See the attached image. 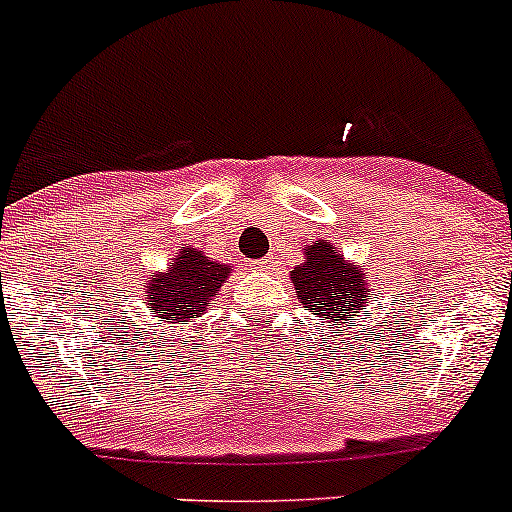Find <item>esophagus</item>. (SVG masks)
Masks as SVG:
<instances>
[{
    "label": "esophagus",
    "mask_w": 512,
    "mask_h": 512,
    "mask_svg": "<svg viewBox=\"0 0 512 512\" xmlns=\"http://www.w3.org/2000/svg\"><path fill=\"white\" fill-rule=\"evenodd\" d=\"M275 257H272V255H267V257H262V260H255V262H252V270H262V272H265V270H272V267H275Z\"/></svg>",
    "instance_id": "obj_1"
}]
</instances>
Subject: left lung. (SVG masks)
I'll return each mask as SVG.
<instances>
[{"label": "left lung", "instance_id": "8db88e82", "mask_svg": "<svg viewBox=\"0 0 512 512\" xmlns=\"http://www.w3.org/2000/svg\"><path fill=\"white\" fill-rule=\"evenodd\" d=\"M292 285L297 300L312 315L325 322H342V327L355 325V317L367 315V302L372 300L365 275L355 265L345 262L332 242L317 240L305 250V262L292 270ZM361 315L357 316L356 312ZM320 327V325H317Z\"/></svg>", "mask_w": 512, "mask_h": 512}]
</instances>
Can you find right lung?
Instances as JSON below:
<instances>
[{"instance_id":"1","label":"right lung","mask_w":512,"mask_h":512,"mask_svg":"<svg viewBox=\"0 0 512 512\" xmlns=\"http://www.w3.org/2000/svg\"><path fill=\"white\" fill-rule=\"evenodd\" d=\"M230 267L212 262L195 247H185L167 272H157L147 280L145 300L157 325L177 327V332H187L210 307L212 297L227 280Z\"/></svg>"}]
</instances>
